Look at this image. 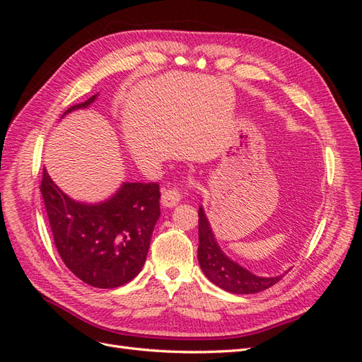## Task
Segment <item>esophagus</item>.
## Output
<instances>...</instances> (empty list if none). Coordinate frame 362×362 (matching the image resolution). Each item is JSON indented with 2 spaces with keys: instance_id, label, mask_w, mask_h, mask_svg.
<instances>
[{
  "instance_id": "34e87169",
  "label": "esophagus",
  "mask_w": 362,
  "mask_h": 362,
  "mask_svg": "<svg viewBox=\"0 0 362 362\" xmlns=\"http://www.w3.org/2000/svg\"><path fill=\"white\" fill-rule=\"evenodd\" d=\"M181 198H182V192H181L180 184H175L172 187L163 190L161 204L163 206H175L181 201Z\"/></svg>"
}]
</instances>
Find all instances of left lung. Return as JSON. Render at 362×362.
Masks as SVG:
<instances>
[{
    "label": "left lung",
    "instance_id": "obj_1",
    "mask_svg": "<svg viewBox=\"0 0 362 362\" xmlns=\"http://www.w3.org/2000/svg\"><path fill=\"white\" fill-rule=\"evenodd\" d=\"M199 247L198 259L205 276L217 287L234 294H252L259 293L275 286L282 276L261 278L254 273L238 266L229 259L221 247L217 246L216 238L211 233L210 223L206 221L202 206L199 208Z\"/></svg>",
    "mask_w": 362,
    "mask_h": 362
}]
</instances>
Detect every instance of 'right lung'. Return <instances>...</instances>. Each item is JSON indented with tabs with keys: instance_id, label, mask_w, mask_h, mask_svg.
<instances>
[{
	"instance_id": "obj_1",
	"label": "right lung",
	"mask_w": 362,
	"mask_h": 362,
	"mask_svg": "<svg viewBox=\"0 0 362 362\" xmlns=\"http://www.w3.org/2000/svg\"><path fill=\"white\" fill-rule=\"evenodd\" d=\"M40 192L54 243L76 278L96 288H116L139 275L160 216L158 182H125L112 199L86 205L69 199L43 169Z\"/></svg>"
}]
</instances>
